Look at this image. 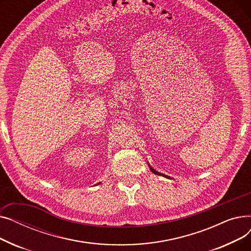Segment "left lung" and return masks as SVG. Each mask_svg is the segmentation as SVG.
I'll use <instances>...</instances> for the list:
<instances>
[{
  "label": "left lung",
  "instance_id": "1",
  "mask_svg": "<svg viewBox=\"0 0 251 251\" xmlns=\"http://www.w3.org/2000/svg\"><path fill=\"white\" fill-rule=\"evenodd\" d=\"M151 172H153L154 174H156V175H163V174H161V173H159V172H156L155 170H153L151 167ZM163 176H165V177H167V178H169L168 176H166V175H163Z\"/></svg>",
  "mask_w": 251,
  "mask_h": 251
}]
</instances>
